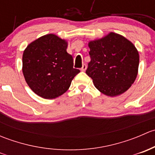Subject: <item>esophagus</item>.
Returning a JSON list of instances; mask_svg holds the SVG:
<instances>
[{
  "label": "esophagus",
  "instance_id": "esophagus-1",
  "mask_svg": "<svg viewBox=\"0 0 155 155\" xmlns=\"http://www.w3.org/2000/svg\"><path fill=\"white\" fill-rule=\"evenodd\" d=\"M86 68H87V65L86 64H83V65H82V68H81V70H82V71H85V70H86Z\"/></svg>",
  "mask_w": 155,
  "mask_h": 155
}]
</instances>
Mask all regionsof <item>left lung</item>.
<instances>
[{
    "label": "left lung",
    "mask_w": 155,
    "mask_h": 155,
    "mask_svg": "<svg viewBox=\"0 0 155 155\" xmlns=\"http://www.w3.org/2000/svg\"><path fill=\"white\" fill-rule=\"evenodd\" d=\"M86 73L94 86L107 96L125 92L135 81L140 57L137 48L122 36L110 33L101 40L91 41Z\"/></svg>",
    "instance_id": "left-lung-1"
}]
</instances>
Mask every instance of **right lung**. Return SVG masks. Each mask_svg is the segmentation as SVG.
Returning <instances> with one entry per match:
<instances>
[{
  "label": "right lung",
  "mask_w": 155,
  "mask_h": 155,
  "mask_svg": "<svg viewBox=\"0 0 155 155\" xmlns=\"http://www.w3.org/2000/svg\"><path fill=\"white\" fill-rule=\"evenodd\" d=\"M68 43L54 34L32 42L24 51L22 72L31 90L46 99L61 96L68 90L80 70L73 68L67 51Z\"/></svg>",
  "instance_id": "1"
}]
</instances>
